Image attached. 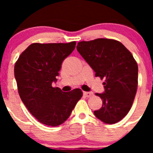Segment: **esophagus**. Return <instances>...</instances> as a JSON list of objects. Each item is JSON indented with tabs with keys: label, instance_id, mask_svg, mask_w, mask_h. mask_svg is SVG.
Returning a JSON list of instances; mask_svg holds the SVG:
<instances>
[{
	"label": "esophagus",
	"instance_id": "1",
	"mask_svg": "<svg viewBox=\"0 0 153 153\" xmlns=\"http://www.w3.org/2000/svg\"><path fill=\"white\" fill-rule=\"evenodd\" d=\"M83 94L84 96H86V98H90V97L93 95V93L92 92H84Z\"/></svg>",
	"mask_w": 153,
	"mask_h": 153
}]
</instances>
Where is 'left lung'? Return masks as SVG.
<instances>
[{"label":"left lung","instance_id":"obj_1","mask_svg":"<svg viewBox=\"0 0 153 153\" xmlns=\"http://www.w3.org/2000/svg\"><path fill=\"white\" fill-rule=\"evenodd\" d=\"M77 51L95 76L105 79L104 93L96 94L102 106L94 114L105 123L118 122L130 110L137 89L138 66L133 55L121 42L103 38L79 42Z\"/></svg>","mask_w":153,"mask_h":153}]
</instances>
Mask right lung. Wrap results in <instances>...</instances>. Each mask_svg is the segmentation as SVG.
<instances>
[{
	"mask_svg": "<svg viewBox=\"0 0 153 153\" xmlns=\"http://www.w3.org/2000/svg\"><path fill=\"white\" fill-rule=\"evenodd\" d=\"M75 44V41L32 44L16 62L14 74L19 95L30 113L44 125L63 123L82 96L80 89L64 93L59 87H52L62 61L74 51Z\"/></svg>",
	"mask_w": 153,
	"mask_h": 153,
	"instance_id": "1",
	"label": "right lung"
}]
</instances>
